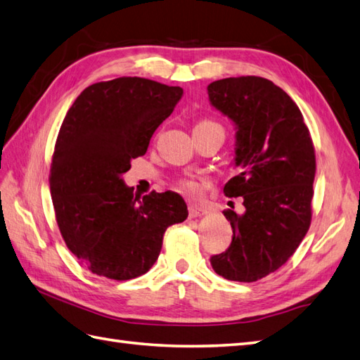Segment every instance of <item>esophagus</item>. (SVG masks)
<instances>
[{"label":"esophagus","instance_id":"esophagus-1","mask_svg":"<svg viewBox=\"0 0 360 360\" xmlns=\"http://www.w3.org/2000/svg\"><path fill=\"white\" fill-rule=\"evenodd\" d=\"M188 214H190V218H200V216L207 214V210H205L204 207L196 205V204H191L188 207Z\"/></svg>","mask_w":360,"mask_h":360}]
</instances>
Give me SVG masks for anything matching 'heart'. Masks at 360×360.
<instances>
[{
  "instance_id": "obj_1",
  "label": "heart",
  "mask_w": 360,
  "mask_h": 360,
  "mask_svg": "<svg viewBox=\"0 0 360 360\" xmlns=\"http://www.w3.org/2000/svg\"><path fill=\"white\" fill-rule=\"evenodd\" d=\"M219 127L218 124H214V122H212V121H202V122H199L196 127ZM178 187L182 190V191H187V193H193V195H196V193H199V186L198 184L195 182V181H188V179H184V181H181L179 184H178Z\"/></svg>"
}]
</instances>
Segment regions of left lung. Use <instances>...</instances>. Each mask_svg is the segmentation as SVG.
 Segmentation results:
<instances>
[{
	"label": "left lung",
	"instance_id": "8db88e82",
	"mask_svg": "<svg viewBox=\"0 0 360 360\" xmlns=\"http://www.w3.org/2000/svg\"><path fill=\"white\" fill-rule=\"evenodd\" d=\"M213 107L236 124L238 176L224 187L244 199V213L224 210L233 239L212 256L222 278L255 282L293 256L311 224L316 155L299 107L261 77L225 78L207 87Z\"/></svg>",
	"mask_w": 360,
	"mask_h": 360
}]
</instances>
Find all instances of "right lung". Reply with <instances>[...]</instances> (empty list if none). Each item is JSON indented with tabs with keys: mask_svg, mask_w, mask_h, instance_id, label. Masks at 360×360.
Returning a JSON list of instances; mask_svg holds the SVG:
<instances>
[{
	"mask_svg": "<svg viewBox=\"0 0 360 360\" xmlns=\"http://www.w3.org/2000/svg\"><path fill=\"white\" fill-rule=\"evenodd\" d=\"M181 87L122 77L91 84L69 108L50 167V195L67 248L94 274L129 281L147 273L165 230L187 219L174 191L133 196L130 161L172 115Z\"/></svg>",
	"mask_w": 360,
	"mask_h": 360,
	"instance_id": "obj_1",
	"label": "right lung"
}]
</instances>
